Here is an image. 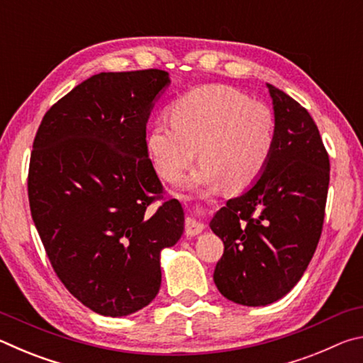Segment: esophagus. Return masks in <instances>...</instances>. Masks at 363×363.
I'll list each match as a JSON object with an SVG mask.
<instances>
[{
  "label": "esophagus",
  "instance_id": "34e87169",
  "mask_svg": "<svg viewBox=\"0 0 363 363\" xmlns=\"http://www.w3.org/2000/svg\"><path fill=\"white\" fill-rule=\"evenodd\" d=\"M203 229H205V224L201 223L199 218L189 216L186 219V233H187V235H190V237L199 235V233L203 232Z\"/></svg>",
  "mask_w": 363,
  "mask_h": 363
}]
</instances>
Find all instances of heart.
<instances>
[{"label": "heart", "instance_id": "obj_1", "mask_svg": "<svg viewBox=\"0 0 363 363\" xmlns=\"http://www.w3.org/2000/svg\"><path fill=\"white\" fill-rule=\"evenodd\" d=\"M147 153L157 174L176 181L199 155L200 168L186 187L210 194L243 190L259 179L275 147L270 108L227 84H203L171 106V121L157 120L147 133Z\"/></svg>", "mask_w": 363, "mask_h": 363}]
</instances>
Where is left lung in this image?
<instances>
[{"mask_svg": "<svg viewBox=\"0 0 363 363\" xmlns=\"http://www.w3.org/2000/svg\"><path fill=\"white\" fill-rule=\"evenodd\" d=\"M275 147L259 179L214 214L224 255L214 284L242 306H267L303 277L320 240L330 160L309 112L267 83Z\"/></svg>", "mask_w": 363, "mask_h": 363, "instance_id": "8db88e82", "label": "left lung"}]
</instances>
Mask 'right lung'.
I'll return each mask as SVG.
<instances>
[{
    "mask_svg": "<svg viewBox=\"0 0 363 363\" xmlns=\"http://www.w3.org/2000/svg\"><path fill=\"white\" fill-rule=\"evenodd\" d=\"M169 83L157 69L97 73L48 110L35 136V227L60 281L101 315L125 317L152 303L162 251L184 232L176 199L150 208L162 184L145 126Z\"/></svg>",
    "mask_w": 363,
    "mask_h": 363,
    "instance_id": "1",
    "label": "right lung"
}]
</instances>
